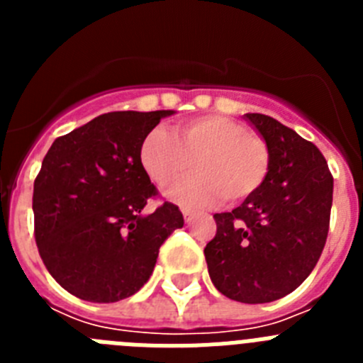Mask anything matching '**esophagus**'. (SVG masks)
I'll return each instance as SVG.
<instances>
[{
  "mask_svg": "<svg viewBox=\"0 0 363 363\" xmlns=\"http://www.w3.org/2000/svg\"><path fill=\"white\" fill-rule=\"evenodd\" d=\"M182 213H184V218H185V221H191L192 218H194V211L187 209V207H184V209H182Z\"/></svg>",
  "mask_w": 363,
  "mask_h": 363,
  "instance_id": "obj_1",
  "label": "esophagus"
}]
</instances>
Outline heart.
I'll list each match as a JSON object with an SVG mask.
<instances>
[{
  "label": "heart",
  "mask_w": 363,
  "mask_h": 363,
  "mask_svg": "<svg viewBox=\"0 0 363 363\" xmlns=\"http://www.w3.org/2000/svg\"><path fill=\"white\" fill-rule=\"evenodd\" d=\"M140 160L154 184L167 187L171 200L207 207L221 198L238 203L256 194L271 171V150L249 127L225 116H200L176 125L174 130L152 129L143 138Z\"/></svg>",
  "instance_id": "1"
}]
</instances>
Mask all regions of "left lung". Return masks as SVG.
<instances>
[{
  "label": "left lung",
  "instance_id": "left-lung-1",
  "mask_svg": "<svg viewBox=\"0 0 363 363\" xmlns=\"http://www.w3.org/2000/svg\"><path fill=\"white\" fill-rule=\"evenodd\" d=\"M271 150V171L256 194L214 214L205 245L214 287L242 303H267L293 293L318 264L333 205V174L323 154L265 114H245Z\"/></svg>",
  "mask_w": 363,
  "mask_h": 363
}]
</instances>
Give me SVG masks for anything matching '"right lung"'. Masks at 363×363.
I'll return each mask as SVG.
<instances>
[{"label":"right lung","mask_w":363,"mask_h":363,"mask_svg":"<svg viewBox=\"0 0 363 363\" xmlns=\"http://www.w3.org/2000/svg\"><path fill=\"white\" fill-rule=\"evenodd\" d=\"M172 111H118L54 140L34 179L38 251L74 296L112 303L150 278L162 243L184 227L178 205L142 214L158 191L140 160L143 138Z\"/></svg>","instance_id":"right-lung-1"}]
</instances>
